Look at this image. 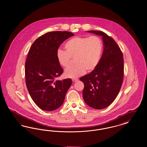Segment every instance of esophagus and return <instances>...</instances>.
Segmentation results:
<instances>
[{"label": "esophagus", "mask_w": 147, "mask_h": 147, "mask_svg": "<svg viewBox=\"0 0 147 147\" xmlns=\"http://www.w3.org/2000/svg\"><path fill=\"white\" fill-rule=\"evenodd\" d=\"M78 80V79H73V80H72V81H73V83H74V82H76Z\"/></svg>", "instance_id": "34e87169"}]
</instances>
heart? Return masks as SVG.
Returning a JSON list of instances; mask_svg holds the SVG:
<instances>
[{
    "label": "heart",
    "mask_w": 147,
    "mask_h": 147,
    "mask_svg": "<svg viewBox=\"0 0 147 147\" xmlns=\"http://www.w3.org/2000/svg\"><path fill=\"white\" fill-rule=\"evenodd\" d=\"M65 51L59 49L57 53L59 64L64 68L69 67L72 58H74V66L64 71L65 77L77 78L85 74L86 70L91 72L100 62L103 51V43L97 36L75 37L64 44Z\"/></svg>",
    "instance_id": "1"
}]
</instances>
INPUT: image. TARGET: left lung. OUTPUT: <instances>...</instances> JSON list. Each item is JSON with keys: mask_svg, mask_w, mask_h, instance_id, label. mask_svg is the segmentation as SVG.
<instances>
[{"mask_svg": "<svg viewBox=\"0 0 147 147\" xmlns=\"http://www.w3.org/2000/svg\"><path fill=\"white\" fill-rule=\"evenodd\" d=\"M88 32L102 36L104 49L98 67L80 78L84 84L83 96L90 107L103 109L112 104L122 86L123 54L117 43L105 32L93 30Z\"/></svg>", "mask_w": 147, "mask_h": 147, "instance_id": "obj_1", "label": "left lung"}]
</instances>
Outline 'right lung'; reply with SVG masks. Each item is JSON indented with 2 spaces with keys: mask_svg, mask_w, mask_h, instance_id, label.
I'll use <instances>...</instances> for the list:
<instances>
[{
  "mask_svg": "<svg viewBox=\"0 0 147 147\" xmlns=\"http://www.w3.org/2000/svg\"><path fill=\"white\" fill-rule=\"evenodd\" d=\"M74 34L68 31H52L39 37L28 51L25 66L26 84L35 104L51 111L63 104L72 83L70 78L57 80L63 73L57 53L60 45Z\"/></svg>",
  "mask_w": 147,
  "mask_h": 147,
  "instance_id": "add662e5",
  "label": "right lung"
}]
</instances>
